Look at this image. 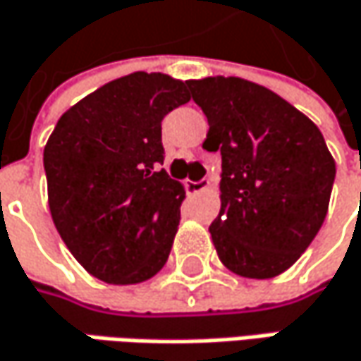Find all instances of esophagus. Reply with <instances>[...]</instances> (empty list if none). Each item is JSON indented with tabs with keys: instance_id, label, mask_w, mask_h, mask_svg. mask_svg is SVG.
<instances>
[{
	"instance_id": "1",
	"label": "esophagus",
	"mask_w": 361,
	"mask_h": 361,
	"mask_svg": "<svg viewBox=\"0 0 361 361\" xmlns=\"http://www.w3.org/2000/svg\"><path fill=\"white\" fill-rule=\"evenodd\" d=\"M208 185H210L208 180H200V181L188 180L185 181V192H188V194H200V192H204Z\"/></svg>"
}]
</instances>
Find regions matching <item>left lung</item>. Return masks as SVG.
<instances>
[{"label":"left lung","instance_id":"8db88e82","mask_svg":"<svg viewBox=\"0 0 361 361\" xmlns=\"http://www.w3.org/2000/svg\"><path fill=\"white\" fill-rule=\"evenodd\" d=\"M208 118L204 140L221 151L216 253L243 278L286 271L327 216L335 161L317 124L264 85L239 77L188 81Z\"/></svg>","mask_w":361,"mask_h":361}]
</instances>
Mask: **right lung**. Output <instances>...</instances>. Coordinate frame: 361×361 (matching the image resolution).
Here are the masks:
<instances>
[{
	"instance_id": "add662e5",
	"label": "right lung",
	"mask_w": 361,
	"mask_h": 361,
	"mask_svg": "<svg viewBox=\"0 0 361 361\" xmlns=\"http://www.w3.org/2000/svg\"><path fill=\"white\" fill-rule=\"evenodd\" d=\"M188 102V81L137 71L77 102L44 147L54 226L102 282H145L169 257L185 190L161 169V120Z\"/></svg>"
}]
</instances>
